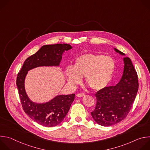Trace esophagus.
Segmentation results:
<instances>
[{
	"label": "esophagus",
	"mask_w": 150,
	"mask_h": 150,
	"mask_svg": "<svg viewBox=\"0 0 150 150\" xmlns=\"http://www.w3.org/2000/svg\"><path fill=\"white\" fill-rule=\"evenodd\" d=\"M83 96H85V94H82V93H78L76 94V97H82Z\"/></svg>",
	"instance_id": "esophagus-1"
}]
</instances>
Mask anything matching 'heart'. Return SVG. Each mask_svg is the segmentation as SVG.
Listing matches in <instances>:
<instances>
[{
	"mask_svg": "<svg viewBox=\"0 0 150 150\" xmlns=\"http://www.w3.org/2000/svg\"><path fill=\"white\" fill-rule=\"evenodd\" d=\"M115 69V62L109 56L85 53L78 56L74 67L66 69L67 81L75 86L84 76L85 82L94 90H100L108 86Z\"/></svg>",
	"mask_w": 150,
	"mask_h": 150,
	"instance_id": "heart-1",
	"label": "heart"
}]
</instances>
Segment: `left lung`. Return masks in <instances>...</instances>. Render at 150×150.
<instances>
[{"instance_id":"left-lung-1","label":"left lung","mask_w":150,"mask_h":150,"mask_svg":"<svg viewBox=\"0 0 150 150\" xmlns=\"http://www.w3.org/2000/svg\"><path fill=\"white\" fill-rule=\"evenodd\" d=\"M116 53L125 56L114 48ZM124 67L120 81L115 86L99 90L95 94L96 108L91 112L94 121L100 125L110 126L123 120L131 109L138 91L137 73L129 57H123Z\"/></svg>"}]
</instances>
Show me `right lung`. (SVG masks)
I'll return each mask as SVG.
<instances>
[{"label":"right lung","instance_id":"right-lung-1","mask_svg":"<svg viewBox=\"0 0 150 150\" xmlns=\"http://www.w3.org/2000/svg\"><path fill=\"white\" fill-rule=\"evenodd\" d=\"M72 48V46L68 44L42 46L25 60L18 74L16 85L23 108L31 119L42 126L53 127L60 124L67 116L75 96L74 94L57 95L46 103L34 102L25 91V77L29 71L35 68L59 67L63 53Z\"/></svg>","mask_w":150,"mask_h":150}]
</instances>
